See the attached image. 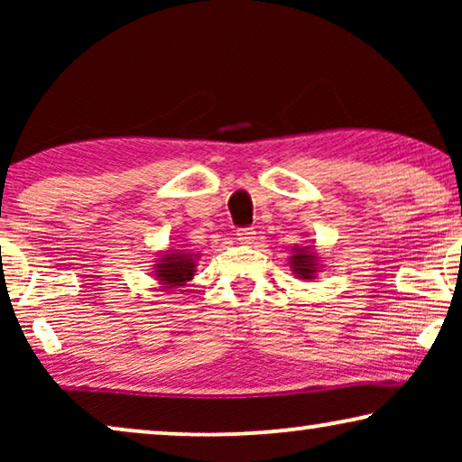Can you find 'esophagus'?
<instances>
[{"label":"esophagus","instance_id":"34e87169","mask_svg":"<svg viewBox=\"0 0 462 462\" xmlns=\"http://www.w3.org/2000/svg\"><path fill=\"white\" fill-rule=\"evenodd\" d=\"M236 236L239 244H252L256 239V231L252 226H245V229H239Z\"/></svg>","mask_w":462,"mask_h":462}]
</instances>
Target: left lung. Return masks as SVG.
<instances>
[{
  "label": "left lung",
  "mask_w": 462,
  "mask_h": 462,
  "mask_svg": "<svg viewBox=\"0 0 462 462\" xmlns=\"http://www.w3.org/2000/svg\"><path fill=\"white\" fill-rule=\"evenodd\" d=\"M319 256L313 245H294L292 256H290V269L299 280H315L319 273Z\"/></svg>",
  "instance_id": "left-lung-1"
}]
</instances>
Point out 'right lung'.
Wrapping results in <instances>:
<instances>
[{"mask_svg": "<svg viewBox=\"0 0 462 462\" xmlns=\"http://www.w3.org/2000/svg\"><path fill=\"white\" fill-rule=\"evenodd\" d=\"M195 267H198V254L189 250H166L160 254L153 264V275L162 290L185 286L193 280Z\"/></svg>", "mask_w": 462, "mask_h": 462, "instance_id": "1", "label": "right lung"}]
</instances>
